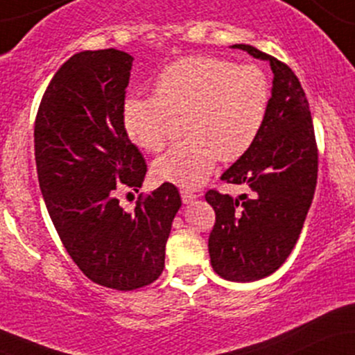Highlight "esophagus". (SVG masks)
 Here are the masks:
<instances>
[{
	"mask_svg": "<svg viewBox=\"0 0 355 355\" xmlns=\"http://www.w3.org/2000/svg\"><path fill=\"white\" fill-rule=\"evenodd\" d=\"M180 195H182L183 203H191L198 198V195L193 193V191H190V190H180Z\"/></svg>",
	"mask_w": 355,
	"mask_h": 355,
	"instance_id": "esophagus-1",
	"label": "esophagus"
}]
</instances>
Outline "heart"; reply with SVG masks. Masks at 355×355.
<instances>
[{"mask_svg":"<svg viewBox=\"0 0 355 355\" xmlns=\"http://www.w3.org/2000/svg\"><path fill=\"white\" fill-rule=\"evenodd\" d=\"M152 88L153 96H126L121 125L138 148L158 152L166 140L168 115L183 113L187 137L153 162L158 180L183 189L200 187L218 158L235 162L254 146L272 95L262 68L235 67L207 55L183 56L166 64Z\"/></svg>","mask_w":355,"mask_h":355,"instance_id":"heart-1","label":"heart"}]
</instances>
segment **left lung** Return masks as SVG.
<instances>
[{"label":"left lung","instance_id":"left-lung-1","mask_svg":"<svg viewBox=\"0 0 355 355\" xmlns=\"http://www.w3.org/2000/svg\"><path fill=\"white\" fill-rule=\"evenodd\" d=\"M270 63L272 96L254 146L222 175L247 185L250 198L209 190L215 210L209 237L214 270L232 282H254L274 272L295 247L317 183V145L309 101L294 71L250 44H232Z\"/></svg>","mask_w":355,"mask_h":355}]
</instances>
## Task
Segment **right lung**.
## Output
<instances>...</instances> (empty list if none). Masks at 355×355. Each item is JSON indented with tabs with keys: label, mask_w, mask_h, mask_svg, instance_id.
Returning <instances> with one entry per match:
<instances>
[{
	"label": "right lung",
	"mask_w": 355,
	"mask_h": 355,
	"mask_svg": "<svg viewBox=\"0 0 355 355\" xmlns=\"http://www.w3.org/2000/svg\"><path fill=\"white\" fill-rule=\"evenodd\" d=\"M132 63V55L115 48L73 55L48 85L35 123L38 182L53 225L80 270L115 291L160 277L182 207L172 183L138 200L133 211L118 200L120 191H138L146 175L121 125Z\"/></svg>",
	"instance_id": "right-lung-1"
}]
</instances>
